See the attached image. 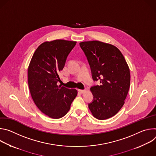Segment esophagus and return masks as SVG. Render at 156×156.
<instances>
[{
    "label": "esophagus",
    "instance_id": "34e87169",
    "mask_svg": "<svg viewBox=\"0 0 156 156\" xmlns=\"http://www.w3.org/2000/svg\"><path fill=\"white\" fill-rule=\"evenodd\" d=\"M78 92L79 93H84L85 91H86V90H78Z\"/></svg>",
    "mask_w": 156,
    "mask_h": 156
}]
</instances>
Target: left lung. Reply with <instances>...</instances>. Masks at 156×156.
I'll use <instances>...</instances> for the list:
<instances>
[{"label": "left lung", "instance_id": "left-lung-1", "mask_svg": "<svg viewBox=\"0 0 156 156\" xmlns=\"http://www.w3.org/2000/svg\"><path fill=\"white\" fill-rule=\"evenodd\" d=\"M90 64L93 80L99 85L91 87L93 95L88 107L93 116L105 120L114 116L123 105L130 85L127 63L119 49L99 41L80 43Z\"/></svg>", "mask_w": 156, "mask_h": 156}]
</instances>
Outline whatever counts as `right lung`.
<instances>
[{"mask_svg": "<svg viewBox=\"0 0 156 156\" xmlns=\"http://www.w3.org/2000/svg\"><path fill=\"white\" fill-rule=\"evenodd\" d=\"M76 44L62 39L44 42L34 52L29 65L28 86L33 100L42 113L52 119L65 115L77 96L75 89L57 85L59 73Z\"/></svg>", "mask_w": 156, "mask_h": 156, "instance_id": "1", "label": "right lung"}]
</instances>
